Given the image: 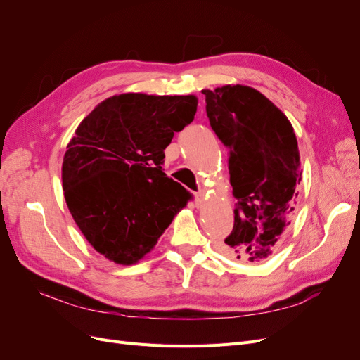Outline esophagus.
<instances>
[{
  "mask_svg": "<svg viewBox=\"0 0 360 360\" xmlns=\"http://www.w3.org/2000/svg\"><path fill=\"white\" fill-rule=\"evenodd\" d=\"M193 197H195V201H197V204H200L204 198V192L202 191H198V192H193Z\"/></svg>",
  "mask_w": 360,
  "mask_h": 360,
  "instance_id": "34e87169",
  "label": "esophagus"
}]
</instances>
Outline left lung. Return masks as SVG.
<instances>
[{"mask_svg":"<svg viewBox=\"0 0 360 360\" xmlns=\"http://www.w3.org/2000/svg\"><path fill=\"white\" fill-rule=\"evenodd\" d=\"M205 111L224 146L237 200L224 252L257 263L279 246L302 180L294 129L266 96L245 85L202 90Z\"/></svg>","mask_w":360,"mask_h":360,"instance_id":"left-lung-1","label":"left lung"}]
</instances>
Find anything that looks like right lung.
<instances>
[{
	"label": "right lung",
	"mask_w": 360,
	"mask_h": 360,
	"mask_svg": "<svg viewBox=\"0 0 360 360\" xmlns=\"http://www.w3.org/2000/svg\"><path fill=\"white\" fill-rule=\"evenodd\" d=\"M195 96H112L86 115L63 159V189L90 245L117 264L136 263L189 200L162 169L174 132L192 123Z\"/></svg>",
	"instance_id": "1"
}]
</instances>
